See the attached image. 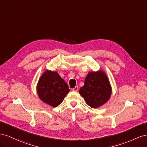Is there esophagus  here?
<instances>
[{
	"instance_id": "34e87169",
	"label": "esophagus",
	"mask_w": 147,
	"mask_h": 147,
	"mask_svg": "<svg viewBox=\"0 0 147 147\" xmlns=\"http://www.w3.org/2000/svg\"><path fill=\"white\" fill-rule=\"evenodd\" d=\"M78 90V86H76L74 88L72 89V91H77Z\"/></svg>"
}]
</instances>
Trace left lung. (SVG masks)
Returning <instances> with one entry per match:
<instances>
[{
  "mask_svg": "<svg viewBox=\"0 0 147 147\" xmlns=\"http://www.w3.org/2000/svg\"><path fill=\"white\" fill-rule=\"evenodd\" d=\"M79 92L89 106L96 109L110 99L112 88L107 75L100 70L87 75L84 86L80 89Z\"/></svg>",
  "mask_w": 147,
  "mask_h": 147,
  "instance_id": "left-lung-1",
  "label": "left lung"
}]
</instances>
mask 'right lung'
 <instances>
[{
	"label": "right lung",
	"instance_id": "add662e5",
	"mask_svg": "<svg viewBox=\"0 0 147 147\" xmlns=\"http://www.w3.org/2000/svg\"><path fill=\"white\" fill-rule=\"evenodd\" d=\"M37 91L42 101L56 107L63 101L70 90L67 84L56 72L47 70L39 79Z\"/></svg>",
	"mask_w": 147,
	"mask_h": 147
}]
</instances>
